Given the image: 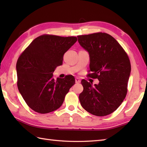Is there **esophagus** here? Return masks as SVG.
I'll return each instance as SVG.
<instances>
[{"instance_id": "esophagus-1", "label": "esophagus", "mask_w": 147, "mask_h": 147, "mask_svg": "<svg viewBox=\"0 0 147 147\" xmlns=\"http://www.w3.org/2000/svg\"><path fill=\"white\" fill-rule=\"evenodd\" d=\"M75 82L76 83H80L81 82V80L79 78H76Z\"/></svg>"}]
</instances>
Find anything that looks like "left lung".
I'll return each mask as SVG.
<instances>
[{
    "label": "left lung",
    "instance_id": "1",
    "mask_svg": "<svg viewBox=\"0 0 147 147\" xmlns=\"http://www.w3.org/2000/svg\"><path fill=\"white\" fill-rule=\"evenodd\" d=\"M78 42L89 53L88 76L97 78L98 85L82 81L83 91L80 104L89 113L105 116L114 112L125 98L131 73L128 55L114 37L105 33L77 36Z\"/></svg>",
    "mask_w": 147,
    "mask_h": 147
}]
</instances>
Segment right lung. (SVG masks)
I'll use <instances>...</instances> for the list:
<instances>
[{
  "label": "right lung",
  "instance_id": "right-lung-1",
  "mask_svg": "<svg viewBox=\"0 0 147 147\" xmlns=\"http://www.w3.org/2000/svg\"><path fill=\"white\" fill-rule=\"evenodd\" d=\"M77 41L76 36L43 35L30 43L16 63L17 85L29 107L40 114L57 110L75 83L73 76L54 80L53 73L61 65L63 55Z\"/></svg>",
  "mask_w": 147,
  "mask_h": 147
}]
</instances>
